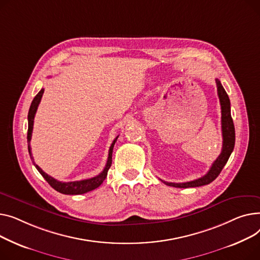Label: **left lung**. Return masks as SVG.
<instances>
[{"label": "left lung", "mask_w": 260, "mask_h": 260, "mask_svg": "<svg viewBox=\"0 0 260 260\" xmlns=\"http://www.w3.org/2000/svg\"><path fill=\"white\" fill-rule=\"evenodd\" d=\"M215 82L217 86V94H218L220 107H221V131H222L221 153L216 158V160L212 164L208 173L203 177L197 178L195 180L187 181V182H168L160 179L167 186L175 187V188H194V187H201V186L210 184V182H212L219 175L222 168L224 167L229 157H230L231 153L233 152L234 145H235V128H234L233 119L231 116L230 99H229L220 81L216 79Z\"/></svg>", "instance_id": "8db88e82"}]
</instances>
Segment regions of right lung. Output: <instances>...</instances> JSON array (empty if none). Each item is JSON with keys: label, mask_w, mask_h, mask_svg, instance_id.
I'll use <instances>...</instances> for the list:
<instances>
[{"label": "right lung", "mask_w": 260, "mask_h": 260, "mask_svg": "<svg viewBox=\"0 0 260 260\" xmlns=\"http://www.w3.org/2000/svg\"><path fill=\"white\" fill-rule=\"evenodd\" d=\"M44 93V89H41L40 92L35 96L31 105H30L29 108V112H28V132H27V143H28V151L29 154L31 156V148H30V141H31V135H32V130H34V119H35V115L36 112L38 110L39 104L41 102V99L43 96ZM118 137V136H117ZM117 137H115V140L113 141V143L110 146L109 149V154H108V160H107V164L104 168V170L96 176L89 178V179H83V180H76V181H68V182H63L54 179L53 177L49 176L47 173H45L41 168L34 161V165L36 166V168L38 169V171L42 174V176L46 179V181L57 192L63 193V194H67V195H79V194H84L87 193L89 191H92L96 188H99L103 181L105 180L107 173H108L109 168L111 167L112 164V152H113V147L114 144L117 140ZM31 159L32 156H31Z\"/></svg>", "instance_id": "obj_1"}]
</instances>
